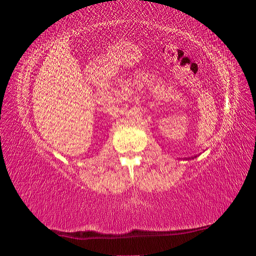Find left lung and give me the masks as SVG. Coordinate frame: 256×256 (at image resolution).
<instances>
[{
	"label": "left lung",
	"instance_id": "obj_1",
	"mask_svg": "<svg viewBox=\"0 0 256 256\" xmlns=\"http://www.w3.org/2000/svg\"><path fill=\"white\" fill-rule=\"evenodd\" d=\"M194 157H196V156H194Z\"/></svg>",
	"mask_w": 256,
	"mask_h": 256
}]
</instances>
